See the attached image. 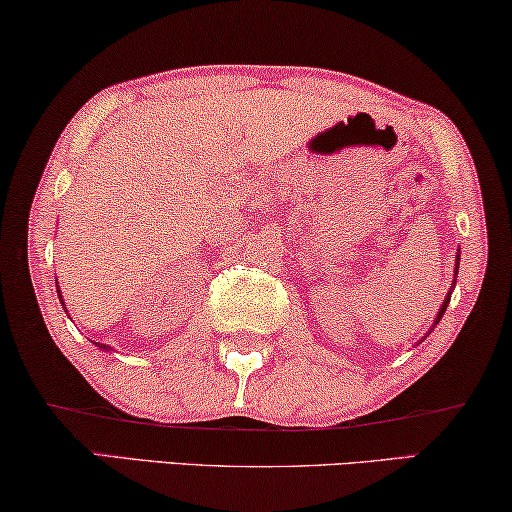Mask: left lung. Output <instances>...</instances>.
<instances>
[{
    "label": "left lung",
    "mask_w": 512,
    "mask_h": 512,
    "mask_svg": "<svg viewBox=\"0 0 512 512\" xmlns=\"http://www.w3.org/2000/svg\"><path fill=\"white\" fill-rule=\"evenodd\" d=\"M457 270H459V254H457V268H454V272H457ZM447 305H450V293H447L445 303H443V307H440V312H438V317H436V324H438V321H440V317H443V314H445ZM436 324H433V328H436ZM433 328H431V331H433Z\"/></svg>",
    "instance_id": "left-lung-1"
}]
</instances>
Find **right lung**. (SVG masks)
Returning <instances> with one entry per match:
<instances>
[{
    "mask_svg": "<svg viewBox=\"0 0 512 512\" xmlns=\"http://www.w3.org/2000/svg\"><path fill=\"white\" fill-rule=\"evenodd\" d=\"M58 296H60V291H58ZM60 298H62V296H60ZM62 307H65V303H62ZM65 312H67V310H65ZM102 349H107V345H104Z\"/></svg>",
    "mask_w": 512,
    "mask_h": 512,
    "instance_id": "obj_1",
    "label": "right lung"
}]
</instances>
